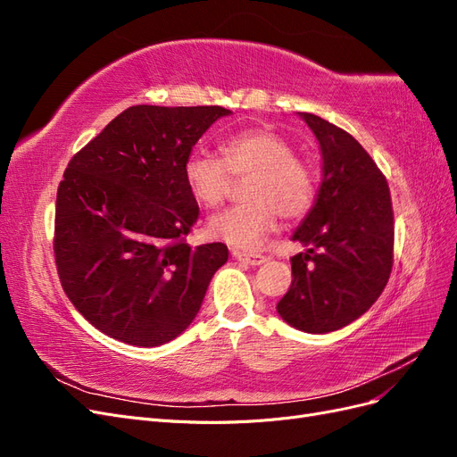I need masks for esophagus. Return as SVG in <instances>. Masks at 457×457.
<instances>
[{
  "instance_id": "1",
  "label": "esophagus",
  "mask_w": 457,
  "mask_h": 457,
  "mask_svg": "<svg viewBox=\"0 0 457 457\" xmlns=\"http://www.w3.org/2000/svg\"><path fill=\"white\" fill-rule=\"evenodd\" d=\"M232 257L240 262H245V265H252V267H259V265H262V262H267L265 255H252V253H244V252H232Z\"/></svg>"
}]
</instances>
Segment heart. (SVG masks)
Wrapping results in <instances>:
<instances>
[{"mask_svg":"<svg viewBox=\"0 0 457 457\" xmlns=\"http://www.w3.org/2000/svg\"><path fill=\"white\" fill-rule=\"evenodd\" d=\"M220 156L196 150L187 158L185 183L204 207L223 202L232 178L247 179L245 204L207 220V237L234 250L252 252L278 225V215L297 219L309 212L316 181L311 165L295 158V146L269 128L245 129L220 145Z\"/></svg>","mask_w":457,"mask_h":457,"instance_id":"obj_1","label":"heart"}]
</instances>
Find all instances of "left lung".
<instances>
[{"label": "left lung", "instance_id": "1", "mask_svg": "<svg viewBox=\"0 0 457 457\" xmlns=\"http://www.w3.org/2000/svg\"><path fill=\"white\" fill-rule=\"evenodd\" d=\"M322 156L314 204L292 240V286L278 301L282 320L307 334H328L361 318L381 295L393 269L389 185L353 135L320 116L299 112Z\"/></svg>", "mask_w": 457, "mask_h": 457}]
</instances>
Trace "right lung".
<instances>
[{
    "mask_svg": "<svg viewBox=\"0 0 457 457\" xmlns=\"http://www.w3.org/2000/svg\"><path fill=\"white\" fill-rule=\"evenodd\" d=\"M223 106L123 110L68 163L54 210V261L64 294L89 324L158 347L195 320L225 244L183 238L200 210L185 183L192 146Z\"/></svg>",
    "mask_w": 457,
    "mask_h": 457,
    "instance_id": "1",
    "label": "right lung"
}]
</instances>
